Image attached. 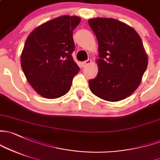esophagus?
<instances>
[{"instance_id": "1", "label": "esophagus", "mask_w": 160, "mask_h": 160, "mask_svg": "<svg viewBox=\"0 0 160 160\" xmlns=\"http://www.w3.org/2000/svg\"><path fill=\"white\" fill-rule=\"evenodd\" d=\"M92 63V60H90V59H88V60H85V61H83V63H81V64H82V67H84L86 66H87V65L90 64V63Z\"/></svg>"}]
</instances>
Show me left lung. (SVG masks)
<instances>
[{"label":"left lung","mask_w":160,"mask_h":160,"mask_svg":"<svg viewBox=\"0 0 160 160\" xmlns=\"http://www.w3.org/2000/svg\"><path fill=\"white\" fill-rule=\"evenodd\" d=\"M89 25L99 44L97 77L89 80L94 95L110 102L120 101L140 84L148 65L147 55L137 31L112 18H93Z\"/></svg>","instance_id":"obj_1"}]
</instances>
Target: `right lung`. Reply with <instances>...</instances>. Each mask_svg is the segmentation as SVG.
<instances>
[{
  "label": "right lung",
  "instance_id": "right-lung-1",
  "mask_svg": "<svg viewBox=\"0 0 160 160\" xmlns=\"http://www.w3.org/2000/svg\"><path fill=\"white\" fill-rule=\"evenodd\" d=\"M77 16H61L43 23L30 33L21 54V67L28 83L40 96L55 99L70 90L80 70L72 53Z\"/></svg>",
  "mask_w": 160,
  "mask_h": 160
}]
</instances>
